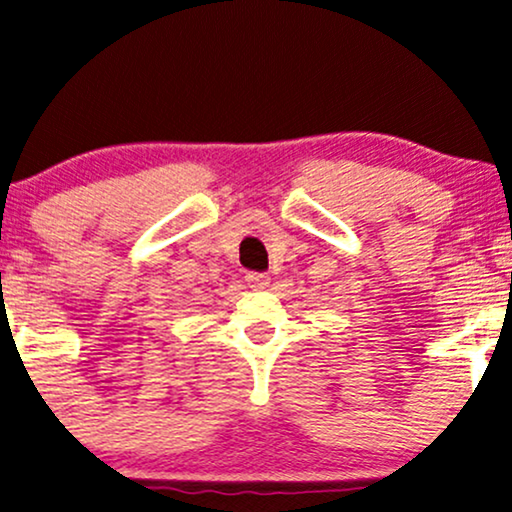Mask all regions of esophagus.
I'll use <instances>...</instances> for the list:
<instances>
[{
  "label": "esophagus",
  "instance_id": "34e87169",
  "mask_svg": "<svg viewBox=\"0 0 512 512\" xmlns=\"http://www.w3.org/2000/svg\"><path fill=\"white\" fill-rule=\"evenodd\" d=\"M245 281L250 283V288H267L269 286V274H264V271H248L245 274Z\"/></svg>",
  "mask_w": 512,
  "mask_h": 512
}]
</instances>
